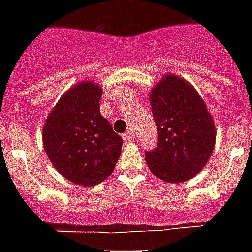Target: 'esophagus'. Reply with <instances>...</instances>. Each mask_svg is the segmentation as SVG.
Wrapping results in <instances>:
<instances>
[{
	"label": "esophagus",
	"instance_id": "esophagus-1",
	"mask_svg": "<svg viewBox=\"0 0 252 252\" xmlns=\"http://www.w3.org/2000/svg\"><path fill=\"white\" fill-rule=\"evenodd\" d=\"M122 137H124L125 141H128V140H132L133 137H135V133H133L132 131H127V132H125L124 135H122Z\"/></svg>",
	"mask_w": 252,
	"mask_h": 252
}]
</instances>
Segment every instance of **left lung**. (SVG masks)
I'll return each instance as SVG.
<instances>
[{
  "label": "left lung",
  "mask_w": 252,
  "mask_h": 252,
  "mask_svg": "<svg viewBox=\"0 0 252 252\" xmlns=\"http://www.w3.org/2000/svg\"><path fill=\"white\" fill-rule=\"evenodd\" d=\"M150 104L158 144L145 153L149 169L168 183L186 182L203 169L215 148L212 117L197 91L175 75L155 86Z\"/></svg>",
  "instance_id": "left-lung-1"
}]
</instances>
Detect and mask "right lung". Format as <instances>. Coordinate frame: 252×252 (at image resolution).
Here are the masks:
<instances>
[{
  "label": "right lung",
  "mask_w": 252,
  "mask_h": 252,
  "mask_svg": "<svg viewBox=\"0 0 252 252\" xmlns=\"http://www.w3.org/2000/svg\"><path fill=\"white\" fill-rule=\"evenodd\" d=\"M101 97L97 84H77L59 99L43 130L51 164L79 186H95L107 179L121 155L124 141L99 112Z\"/></svg>",
  "instance_id": "add662e5"
}]
</instances>
